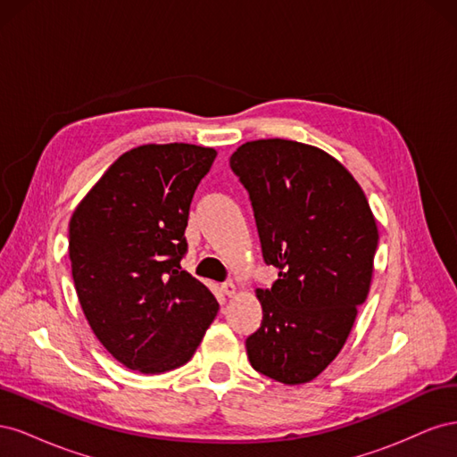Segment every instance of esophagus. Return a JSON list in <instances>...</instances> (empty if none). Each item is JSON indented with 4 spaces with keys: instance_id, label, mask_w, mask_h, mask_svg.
Listing matches in <instances>:
<instances>
[{
    "instance_id": "1",
    "label": "esophagus",
    "mask_w": 457,
    "mask_h": 457,
    "mask_svg": "<svg viewBox=\"0 0 457 457\" xmlns=\"http://www.w3.org/2000/svg\"><path fill=\"white\" fill-rule=\"evenodd\" d=\"M220 289H223V294L228 295V297L237 295V292H238V287H237V284H234V282H225L223 286H220Z\"/></svg>"
}]
</instances>
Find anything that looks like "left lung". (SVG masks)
I'll use <instances>...</instances> for the list:
<instances>
[{"label":"left lung","mask_w":457,"mask_h":457,"mask_svg":"<svg viewBox=\"0 0 457 457\" xmlns=\"http://www.w3.org/2000/svg\"><path fill=\"white\" fill-rule=\"evenodd\" d=\"M230 168L250 192L267 265L262 322L245 339L252 366L284 385L309 383L334 362L370 292L378 225L364 190L328 152L287 139L237 148Z\"/></svg>","instance_id":"left-lung-1"}]
</instances>
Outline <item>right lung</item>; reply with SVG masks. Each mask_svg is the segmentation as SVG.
<instances>
[{
    "label": "right lung",
    "mask_w": 457,
    "mask_h": 457,
    "mask_svg": "<svg viewBox=\"0 0 457 457\" xmlns=\"http://www.w3.org/2000/svg\"><path fill=\"white\" fill-rule=\"evenodd\" d=\"M217 156L187 143L121 154L71 219L72 278L93 334L141 373L185 366L219 303L181 269L192 196Z\"/></svg>",
    "instance_id": "add662e5"
}]
</instances>
